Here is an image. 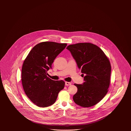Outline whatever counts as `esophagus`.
I'll use <instances>...</instances> for the list:
<instances>
[{
	"label": "esophagus",
	"instance_id": "34e87169",
	"mask_svg": "<svg viewBox=\"0 0 131 131\" xmlns=\"http://www.w3.org/2000/svg\"><path fill=\"white\" fill-rule=\"evenodd\" d=\"M65 85H66V86H70V85H71V83L70 82H65Z\"/></svg>",
	"mask_w": 131,
	"mask_h": 131
}]
</instances>
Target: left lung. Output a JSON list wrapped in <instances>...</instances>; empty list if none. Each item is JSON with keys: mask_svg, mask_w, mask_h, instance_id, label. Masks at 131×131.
I'll list each match as a JSON object with an SVG mask.
<instances>
[{"mask_svg": "<svg viewBox=\"0 0 131 131\" xmlns=\"http://www.w3.org/2000/svg\"><path fill=\"white\" fill-rule=\"evenodd\" d=\"M67 49L71 52L83 77L85 75L83 84H74L78 91L73 100L82 107L94 106L108 92L111 75L110 60L99 47L90 43L70 45Z\"/></svg>", "mask_w": 131, "mask_h": 131, "instance_id": "obj_1", "label": "left lung"}]
</instances>
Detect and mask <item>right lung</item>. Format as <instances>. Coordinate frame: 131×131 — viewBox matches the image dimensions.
<instances>
[{
  "mask_svg": "<svg viewBox=\"0 0 131 131\" xmlns=\"http://www.w3.org/2000/svg\"><path fill=\"white\" fill-rule=\"evenodd\" d=\"M67 44L43 42L35 45L25 59L21 69L24 90L30 100L39 107L54 104L65 82L49 78L47 72Z\"/></svg>",
  "mask_w": 131,
  "mask_h": 131,
  "instance_id": "add662e5",
  "label": "right lung"
}]
</instances>
